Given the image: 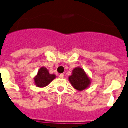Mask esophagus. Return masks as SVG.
Instances as JSON below:
<instances>
[{
    "mask_svg": "<svg viewBox=\"0 0 128 128\" xmlns=\"http://www.w3.org/2000/svg\"><path fill=\"white\" fill-rule=\"evenodd\" d=\"M59 78H65V75H64V74H63V73H62V74H60V75H59Z\"/></svg>",
    "mask_w": 128,
    "mask_h": 128,
    "instance_id": "1",
    "label": "esophagus"
}]
</instances>
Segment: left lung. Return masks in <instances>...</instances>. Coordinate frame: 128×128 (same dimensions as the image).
Wrapping results in <instances>:
<instances>
[{
	"instance_id": "1",
	"label": "left lung",
	"mask_w": 128,
	"mask_h": 128,
	"mask_svg": "<svg viewBox=\"0 0 128 128\" xmlns=\"http://www.w3.org/2000/svg\"><path fill=\"white\" fill-rule=\"evenodd\" d=\"M69 81L75 90L80 92L88 89L92 84V80L82 67H75L72 75L69 77Z\"/></svg>"
}]
</instances>
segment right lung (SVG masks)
Here are the masks:
<instances>
[{"instance_id":"right-lung-1","label":"right lung","mask_w":128,"mask_h":128,"mask_svg":"<svg viewBox=\"0 0 128 128\" xmlns=\"http://www.w3.org/2000/svg\"><path fill=\"white\" fill-rule=\"evenodd\" d=\"M56 78L55 74H50L46 67H42L38 69L37 75L34 78L35 86L38 88H44Z\"/></svg>"}]
</instances>
